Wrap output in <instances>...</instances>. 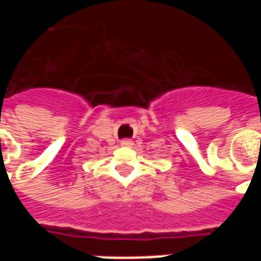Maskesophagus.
Here are the masks:
<instances>
[{
  "label": "esophagus",
  "mask_w": 261,
  "mask_h": 261,
  "mask_svg": "<svg viewBox=\"0 0 261 261\" xmlns=\"http://www.w3.org/2000/svg\"><path fill=\"white\" fill-rule=\"evenodd\" d=\"M121 145H124V147H131V145H133V141H131V140H123V141H121Z\"/></svg>",
  "instance_id": "esophagus-1"
}]
</instances>
